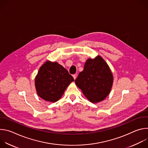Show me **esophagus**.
<instances>
[{"mask_svg": "<svg viewBox=\"0 0 148 148\" xmlns=\"http://www.w3.org/2000/svg\"><path fill=\"white\" fill-rule=\"evenodd\" d=\"M73 77L74 79H76V78H77V74H74V75H73Z\"/></svg>", "mask_w": 148, "mask_h": 148, "instance_id": "34e87169", "label": "esophagus"}]
</instances>
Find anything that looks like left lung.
<instances>
[{
  "mask_svg": "<svg viewBox=\"0 0 148 148\" xmlns=\"http://www.w3.org/2000/svg\"><path fill=\"white\" fill-rule=\"evenodd\" d=\"M75 82L89 101L96 103L103 100L110 94L113 75L106 62L97 56L87 60Z\"/></svg>",
  "mask_w": 148,
  "mask_h": 148,
  "instance_id": "obj_1",
  "label": "left lung"
}]
</instances>
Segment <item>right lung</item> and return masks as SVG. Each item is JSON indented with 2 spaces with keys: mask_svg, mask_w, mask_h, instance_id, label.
<instances>
[{
  "mask_svg": "<svg viewBox=\"0 0 148 148\" xmlns=\"http://www.w3.org/2000/svg\"><path fill=\"white\" fill-rule=\"evenodd\" d=\"M74 80L68 71L58 63L47 61L39 69L35 78V86L41 98L56 102Z\"/></svg>",
  "mask_w": 148,
  "mask_h": 148,
  "instance_id": "add662e5",
  "label": "right lung"
}]
</instances>
